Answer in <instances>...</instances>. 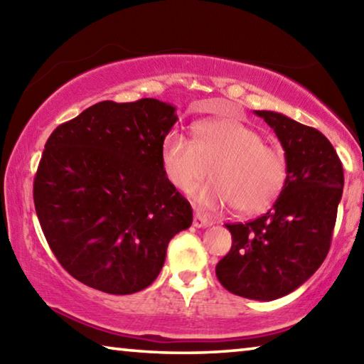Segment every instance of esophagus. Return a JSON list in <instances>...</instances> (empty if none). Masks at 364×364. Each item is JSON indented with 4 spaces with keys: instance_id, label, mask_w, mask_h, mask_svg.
Listing matches in <instances>:
<instances>
[{
    "instance_id": "esophagus-1",
    "label": "esophagus",
    "mask_w": 364,
    "mask_h": 364,
    "mask_svg": "<svg viewBox=\"0 0 364 364\" xmlns=\"http://www.w3.org/2000/svg\"><path fill=\"white\" fill-rule=\"evenodd\" d=\"M208 225H212V220L207 217V215H202V213H199L197 212L196 215H194V226L196 228H205V226H208Z\"/></svg>"
}]
</instances>
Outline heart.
Returning <instances> with one entry per match:
<instances>
[{
	"label": "heart",
	"instance_id": "1",
	"mask_svg": "<svg viewBox=\"0 0 364 364\" xmlns=\"http://www.w3.org/2000/svg\"><path fill=\"white\" fill-rule=\"evenodd\" d=\"M162 165L171 184L193 189L208 175L212 181L193 197L205 207H231L237 213L264 212L287 181V160L278 147L264 144L262 134L234 119L197 123L194 141L171 132L162 144Z\"/></svg>",
	"mask_w": 364,
	"mask_h": 364
}]
</instances>
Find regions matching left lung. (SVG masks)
Listing matches in <instances>:
<instances>
[{
  "mask_svg": "<svg viewBox=\"0 0 364 364\" xmlns=\"http://www.w3.org/2000/svg\"><path fill=\"white\" fill-rule=\"evenodd\" d=\"M255 114L281 141L287 181L271 210L247 223L226 225L232 245L215 271L231 294L274 300L304 284L328 255L343 168L329 139L316 128L269 110Z\"/></svg>",
  "mask_w": 364,
  "mask_h": 364,
  "instance_id": "8db88e82",
  "label": "left lung"
}]
</instances>
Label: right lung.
Masks as SVG:
<instances>
[{"instance_id":"right-lung-1","label":"right lung","mask_w":364,"mask_h":364,"mask_svg":"<svg viewBox=\"0 0 364 364\" xmlns=\"http://www.w3.org/2000/svg\"><path fill=\"white\" fill-rule=\"evenodd\" d=\"M178 117L144 97L102 101L59 125L33 180L43 234L83 284L127 295L151 286L193 208L165 175L162 144Z\"/></svg>"}]
</instances>
